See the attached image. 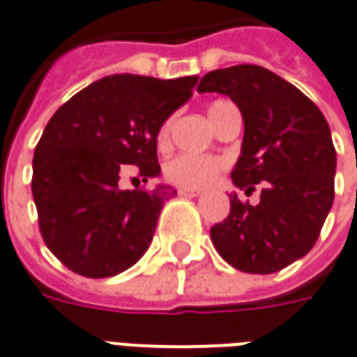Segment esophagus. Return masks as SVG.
Returning a JSON list of instances; mask_svg holds the SVG:
<instances>
[{"label":"esophagus","instance_id":"esophagus-1","mask_svg":"<svg viewBox=\"0 0 357 357\" xmlns=\"http://www.w3.org/2000/svg\"><path fill=\"white\" fill-rule=\"evenodd\" d=\"M178 196H183V198H198V196H202V192L188 190V188H178Z\"/></svg>","mask_w":357,"mask_h":357}]
</instances>
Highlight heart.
Segmentation results:
<instances>
[{
    "label": "heart",
    "mask_w": 357,
    "mask_h": 357,
    "mask_svg": "<svg viewBox=\"0 0 357 357\" xmlns=\"http://www.w3.org/2000/svg\"><path fill=\"white\" fill-rule=\"evenodd\" d=\"M225 103L229 102H213L209 105V119L215 123L217 113L223 107ZM171 119H167L161 125L158 134L159 144H165L169 140V132H171ZM227 169V161L223 158H213V155H192V153H181L169 159L163 167V174L169 183L183 186V188H194V190H202L207 188L219 178V174Z\"/></svg>",
    "instance_id": "1"
}]
</instances>
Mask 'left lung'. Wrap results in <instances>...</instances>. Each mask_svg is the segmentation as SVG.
Segmentation results:
<instances>
[{
  "label": "left lung",
  "instance_id": "obj_1",
  "mask_svg": "<svg viewBox=\"0 0 357 357\" xmlns=\"http://www.w3.org/2000/svg\"><path fill=\"white\" fill-rule=\"evenodd\" d=\"M198 92L229 96L244 119L232 183L259 204L231 194V213L211 229L217 252L234 269L269 275L304 257L319 238L335 199L336 151L327 119L296 86L259 65L202 77Z\"/></svg>",
  "mask_w": 357,
  "mask_h": 357
}]
</instances>
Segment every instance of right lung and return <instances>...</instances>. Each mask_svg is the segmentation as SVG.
<instances>
[{
  "mask_svg": "<svg viewBox=\"0 0 357 357\" xmlns=\"http://www.w3.org/2000/svg\"><path fill=\"white\" fill-rule=\"evenodd\" d=\"M196 82L111 75L53 113L34 150L32 196L45 246L70 271L113 277L148 250L159 213L176 192L121 190L119 178L126 165L138 167L144 183L159 174V128Z\"/></svg>",
  "mask_w": 357,
  "mask_h": 357,
  "instance_id": "1",
  "label": "right lung"
}]
</instances>
